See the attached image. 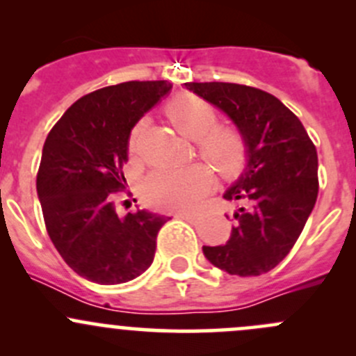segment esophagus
Returning a JSON list of instances; mask_svg holds the SVG:
<instances>
[{
	"instance_id": "1",
	"label": "esophagus",
	"mask_w": 356,
	"mask_h": 356,
	"mask_svg": "<svg viewBox=\"0 0 356 356\" xmlns=\"http://www.w3.org/2000/svg\"><path fill=\"white\" fill-rule=\"evenodd\" d=\"M175 218H182V220H188V222H196V215L193 213H175Z\"/></svg>"
}]
</instances>
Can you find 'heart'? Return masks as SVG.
Here are the masks:
<instances>
[{"label":"heart","mask_w":356,"mask_h":356,"mask_svg":"<svg viewBox=\"0 0 356 356\" xmlns=\"http://www.w3.org/2000/svg\"><path fill=\"white\" fill-rule=\"evenodd\" d=\"M167 115L182 136L198 141L200 155L222 175L234 177L241 174L248 161L245 136L234 127H217L218 113L210 103L198 96L182 95L168 103ZM145 125L146 120H141L132 129L131 152L136 149ZM211 188L213 174L204 165L184 170L158 168L145 179L143 195L146 203L156 210L191 211L203 203Z\"/></svg>","instance_id":"b5f03b06"}]
</instances>
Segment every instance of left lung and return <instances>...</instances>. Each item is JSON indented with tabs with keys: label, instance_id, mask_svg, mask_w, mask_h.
<instances>
[{
	"label": "left lung",
	"instance_id": "1",
	"mask_svg": "<svg viewBox=\"0 0 356 356\" xmlns=\"http://www.w3.org/2000/svg\"><path fill=\"white\" fill-rule=\"evenodd\" d=\"M231 117L245 136V174L225 191L239 210L225 245L204 257L231 275L254 277L277 267L300 238L318 195L317 149L300 118L274 95L232 82H186Z\"/></svg>",
	"mask_w": 356,
	"mask_h": 356
}]
</instances>
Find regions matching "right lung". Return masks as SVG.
Segmentation results:
<instances>
[{
	"instance_id": "add662e5",
	"label": "right lung",
	"mask_w": 356,
	"mask_h": 356,
	"mask_svg": "<svg viewBox=\"0 0 356 356\" xmlns=\"http://www.w3.org/2000/svg\"><path fill=\"white\" fill-rule=\"evenodd\" d=\"M167 81H129L82 96L53 125L38 170L46 231L65 264L98 284H124L153 264L168 220L146 210L118 217L131 129L161 96Z\"/></svg>"
}]
</instances>
